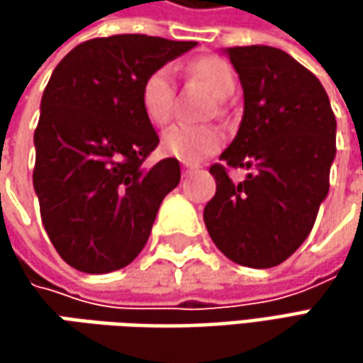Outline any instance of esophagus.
Wrapping results in <instances>:
<instances>
[{
  "label": "esophagus",
  "instance_id": "obj_1",
  "mask_svg": "<svg viewBox=\"0 0 363 363\" xmlns=\"http://www.w3.org/2000/svg\"><path fill=\"white\" fill-rule=\"evenodd\" d=\"M196 167H198L196 163H188V161H184V163H182V169H184V174H188V172L196 169Z\"/></svg>",
  "mask_w": 363,
  "mask_h": 363
}]
</instances>
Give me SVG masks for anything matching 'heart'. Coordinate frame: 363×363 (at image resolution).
I'll use <instances>...</instances> for the list:
<instances>
[{"instance_id": "1", "label": "heart", "mask_w": 363, "mask_h": 363, "mask_svg": "<svg viewBox=\"0 0 363 363\" xmlns=\"http://www.w3.org/2000/svg\"><path fill=\"white\" fill-rule=\"evenodd\" d=\"M191 74L203 82L216 96H228L234 91V72L230 64L218 56H202L189 64ZM174 68L161 64L141 82L139 101L143 115L153 125H165L174 111ZM222 131L214 125H172L161 137V149L177 160L196 163L218 151Z\"/></svg>"}]
</instances>
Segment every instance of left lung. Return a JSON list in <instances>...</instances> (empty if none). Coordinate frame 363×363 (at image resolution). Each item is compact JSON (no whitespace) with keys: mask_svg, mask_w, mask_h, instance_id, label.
<instances>
[{"mask_svg":"<svg viewBox=\"0 0 363 363\" xmlns=\"http://www.w3.org/2000/svg\"><path fill=\"white\" fill-rule=\"evenodd\" d=\"M244 91L238 135L210 167L216 194L203 208L210 238L226 257L271 269L291 257L313 228L329 191L335 115L311 70L271 46L228 48ZM230 167H248L240 184Z\"/></svg>","mask_w":363,"mask_h":363,"instance_id":"8db88e82","label":"left lung"}]
</instances>
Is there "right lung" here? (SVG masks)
I'll use <instances>...</instances> for the list:
<instances>
[{
    "instance_id": "right-lung-1",
    "label": "right lung",
    "mask_w": 363,
    "mask_h": 363,
    "mask_svg": "<svg viewBox=\"0 0 363 363\" xmlns=\"http://www.w3.org/2000/svg\"><path fill=\"white\" fill-rule=\"evenodd\" d=\"M194 46L145 34L92 38L54 68L34 133V189L50 242L77 271L127 267L179 184L175 157L145 167L160 137L139 91L153 68Z\"/></svg>"
}]
</instances>
